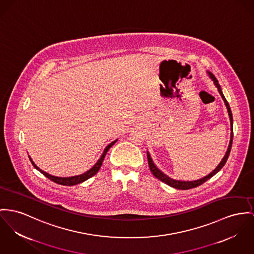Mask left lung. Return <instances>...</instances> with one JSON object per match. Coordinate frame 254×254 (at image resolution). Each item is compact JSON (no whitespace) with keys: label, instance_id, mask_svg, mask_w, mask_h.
Masks as SVG:
<instances>
[{"label":"left lung","instance_id":"left-lung-1","mask_svg":"<svg viewBox=\"0 0 254 254\" xmlns=\"http://www.w3.org/2000/svg\"><path fill=\"white\" fill-rule=\"evenodd\" d=\"M208 74H209V76L212 78V80L214 81L215 87L217 88V90H218V92H219L221 98H222L224 103H225V105H226L227 111H228V115H229V118H230V124H231V138H230V143H229V146H228V149H227V152H226L225 156L222 158V160L220 161V163L218 164V166L215 168L213 172H211L209 175L206 176V177H204V178H202V179H199V180H196V181H190V182H189V181H187V182H185V181H177V180L171 179L170 177L165 175L163 172H161V171L156 167V165H155V163L153 162V159H152V157L150 156V154L147 152L149 167H150V170H151V172L153 173V175L155 176L156 178H157L158 180H160L161 182L165 183L166 185H168V186H170V187H172V188H174V189H177V190H190V189H193V188H196V187H198V186H201V185L204 184L206 181H208V180L211 179L213 176H215V174L225 165V163H226V161H227V159H228V156L230 155V151H231V147H232V141H233V116H232V112H231L230 106H229V104H228L226 98H224V96H223V94H222V92H221V88H220V86H219V84H218V81L215 78V75H214L213 73L209 72V71H208Z\"/></svg>","mask_w":254,"mask_h":254}]
</instances>
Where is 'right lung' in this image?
Masks as SVG:
<instances>
[{
	"instance_id": "obj_1",
	"label": "right lung",
	"mask_w": 254,
	"mask_h": 254,
	"mask_svg": "<svg viewBox=\"0 0 254 254\" xmlns=\"http://www.w3.org/2000/svg\"><path fill=\"white\" fill-rule=\"evenodd\" d=\"M117 142V139L115 140V141H113V142H111L105 149H104V151H103V153H102V155L100 156V158L98 159V162L90 169V170H88L87 172H85V173H83V174H81V175L77 176H73V177H56V176H52L50 175V174H48V173H46V172H44L43 170H41V169H39V167L35 164V162L32 160V158L29 156V158H30V160H31V162H32V164L34 165V167L36 168V169H38L40 173H42L43 175L45 176V177H47L48 179H50L51 181H53L54 183H56V184H59V185H63V186H74V185H77V184H80V183H83V182H85L86 180H88V179H90V178H92L93 176L96 175L97 173H98V170H99V168L101 167V164H102V161H103V159H104V157L106 156V153L108 152V150L115 144Z\"/></svg>"
}]
</instances>
